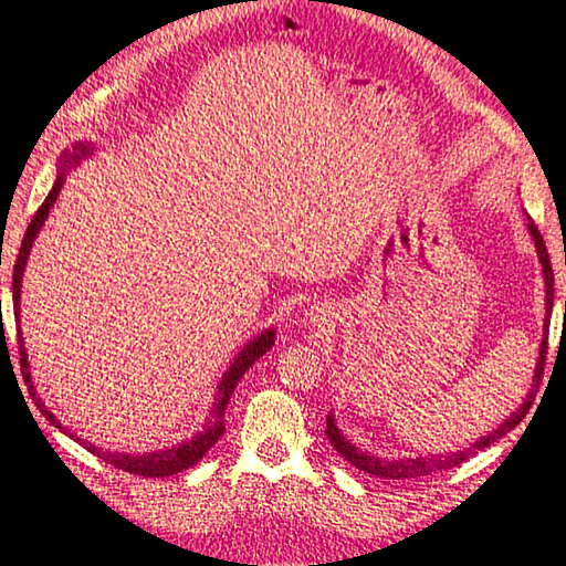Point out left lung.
Wrapping results in <instances>:
<instances>
[{
  "label": "left lung",
  "instance_id": "left-lung-1",
  "mask_svg": "<svg viewBox=\"0 0 566 566\" xmlns=\"http://www.w3.org/2000/svg\"><path fill=\"white\" fill-rule=\"evenodd\" d=\"M530 234L534 237V244H536V254H539V262H542V270H544V286H547V327H549V312H552V304H554V274H552V264H549V254H547V247H544V239L539 234V229H536L534 219H530ZM544 327V339H542V347H539V361H536V369H534V379H532V389L530 395H526L524 405L512 411L510 419H504L500 427L494 429L492 434L486 437H479L476 442L472 447H467L464 452H457V454H447V457H417V459H379L375 454H367L361 452V449L352 447V442L347 437H344L337 424H334V417L327 415V434L332 447L337 449V452L347 459V462L352 467L361 469V472L367 474H375V476H381V479H417V476H427V474H434V472H442V469H449V467H457L467 462L469 457L482 452V449H486L490 444H494L496 439H502L506 432H512V429L520 424V421L526 417V411H530L532 401H534V395L536 389H539V381H542V375H544V361H547V334L549 329Z\"/></svg>",
  "mask_w": 566,
  "mask_h": 566
}]
</instances>
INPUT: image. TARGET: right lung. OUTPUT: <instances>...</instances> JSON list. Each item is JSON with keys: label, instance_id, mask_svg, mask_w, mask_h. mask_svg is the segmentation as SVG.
Instances as JSON below:
<instances>
[{"label": "right lung", "instance_id": "1", "mask_svg": "<svg viewBox=\"0 0 566 566\" xmlns=\"http://www.w3.org/2000/svg\"><path fill=\"white\" fill-rule=\"evenodd\" d=\"M87 155H90V149L84 145L74 147V155H66V165H72V161H80V157H87ZM62 185H64V171H60V177H56L52 191L46 195L42 207L36 209L34 219L30 222V227H27L22 247H19V254H17V262H14V274H12V304H14V317L17 319H19V292H22V276H24L27 260H30V249L34 244L36 234H40L44 219L50 217V209L54 207L56 197H60ZM272 344H274V329H266L262 334H256V337L249 342L242 352L237 354L232 367L224 371V377L217 387L212 417H209L202 432H199L197 437H191L189 442H185V444L171 447V449H161V452H149V454H119V452H104V449L84 442V439H80V437H74V434L72 437L84 449H87V452L97 454L107 464H114L117 469H122V472H129V474H137V476H171V474L185 472V469L195 467L199 459H202L209 452V447H214L217 439L224 434V419L222 417H224V407L229 405V397H232V391L239 385V379L244 377V371L252 367L256 359L264 357V354L272 349ZM19 364H22V377L27 381V387H30V395L36 401V407H40L44 419H50L54 427L62 429L60 419H54L52 411L42 405L40 397H36V389H34L32 377H30V364H27V352H24V344H22V332H19Z\"/></svg>", "mask_w": 566, "mask_h": 566}]
</instances>
